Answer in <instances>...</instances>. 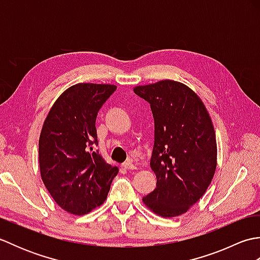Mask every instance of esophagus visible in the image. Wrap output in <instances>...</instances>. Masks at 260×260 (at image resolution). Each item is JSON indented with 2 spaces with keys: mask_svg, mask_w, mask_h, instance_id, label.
I'll use <instances>...</instances> for the list:
<instances>
[{
  "mask_svg": "<svg viewBox=\"0 0 260 260\" xmlns=\"http://www.w3.org/2000/svg\"><path fill=\"white\" fill-rule=\"evenodd\" d=\"M121 168H123L124 170H135L136 169V167L133 163H132V161H126L125 163L121 164Z\"/></svg>",
  "mask_w": 260,
  "mask_h": 260,
  "instance_id": "obj_1",
  "label": "esophagus"
}]
</instances>
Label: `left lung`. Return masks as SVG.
Instances as JSON below:
<instances>
[{
  "label": "left lung",
  "instance_id": "left-lung-1",
  "mask_svg": "<svg viewBox=\"0 0 260 260\" xmlns=\"http://www.w3.org/2000/svg\"><path fill=\"white\" fill-rule=\"evenodd\" d=\"M134 92L150 103L155 125L150 164L156 187L143 202L159 217L181 215L206 193L217 168L211 117L197 92L179 81L136 86Z\"/></svg>",
  "mask_w": 260,
  "mask_h": 260
}]
</instances>
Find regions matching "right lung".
I'll return each instance as SVG.
<instances>
[{"label":"right lung","instance_id":"1","mask_svg":"<svg viewBox=\"0 0 260 260\" xmlns=\"http://www.w3.org/2000/svg\"><path fill=\"white\" fill-rule=\"evenodd\" d=\"M117 86L80 82L52 105L39 139V165L47 190L60 208L84 215L106 200L118 173L93 152L98 110Z\"/></svg>","mask_w":260,"mask_h":260}]
</instances>
